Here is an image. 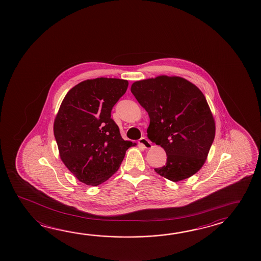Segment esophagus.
<instances>
[{
  "label": "esophagus",
  "instance_id": "1",
  "mask_svg": "<svg viewBox=\"0 0 261 261\" xmlns=\"http://www.w3.org/2000/svg\"><path fill=\"white\" fill-rule=\"evenodd\" d=\"M139 143L141 145H143L144 148L149 149L152 147V143L146 137H143V138L140 139L139 140Z\"/></svg>",
  "mask_w": 261,
  "mask_h": 261
}]
</instances>
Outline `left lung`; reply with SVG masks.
I'll return each instance as SVG.
<instances>
[{
  "instance_id": "left-lung-1",
  "label": "left lung",
  "mask_w": 261,
  "mask_h": 261,
  "mask_svg": "<svg viewBox=\"0 0 261 261\" xmlns=\"http://www.w3.org/2000/svg\"><path fill=\"white\" fill-rule=\"evenodd\" d=\"M130 91L148 113V138L168 156L166 165L154 171L174 182L196 173L205 162L216 132L203 92L175 76L135 82Z\"/></svg>"
}]
</instances>
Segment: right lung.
<instances>
[{"label":"right lung","mask_w":261,"mask_h":261,"mask_svg":"<svg viewBox=\"0 0 261 261\" xmlns=\"http://www.w3.org/2000/svg\"><path fill=\"white\" fill-rule=\"evenodd\" d=\"M128 85L120 79L87 80L72 88L62 102L54 134L63 163L83 184L97 186L108 180L135 145L123 140L111 118Z\"/></svg>","instance_id":"obj_1"}]
</instances>
